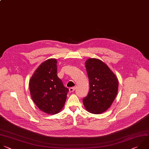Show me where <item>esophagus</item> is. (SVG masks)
<instances>
[{
	"mask_svg": "<svg viewBox=\"0 0 149 149\" xmlns=\"http://www.w3.org/2000/svg\"><path fill=\"white\" fill-rule=\"evenodd\" d=\"M75 87H70V88H69V92H74V91H75Z\"/></svg>",
	"mask_w": 149,
	"mask_h": 149,
	"instance_id": "34e87169",
	"label": "esophagus"
}]
</instances>
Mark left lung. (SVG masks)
<instances>
[{
    "label": "left lung",
    "instance_id": "obj_1",
    "mask_svg": "<svg viewBox=\"0 0 149 149\" xmlns=\"http://www.w3.org/2000/svg\"><path fill=\"white\" fill-rule=\"evenodd\" d=\"M85 67L90 90L83 99V104L88 112L101 114L111 106L117 96L118 79L108 66L98 58H89Z\"/></svg>",
    "mask_w": 149,
    "mask_h": 149
}]
</instances>
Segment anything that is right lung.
<instances>
[{
    "label": "right lung",
    "instance_id": "1",
    "mask_svg": "<svg viewBox=\"0 0 149 149\" xmlns=\"http://www.w3.org/2000/svg\"><path fill=\"white\" fill-rule=\"evenodd\" d=\"M31 97L43 112L55 114L63 108L69 89L57 75V60L49 58L42 63L29 81Z\"/></svg>",
    "mask_w": 149,
    "mask_h": 149
}]
</instances>
